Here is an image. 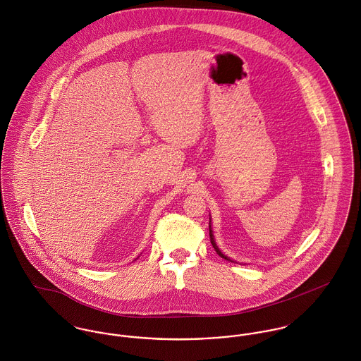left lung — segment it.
<instances>
[{"label": "left lung", "instance_id": "obj_1", "mask_svg": "<svg viewBox=\"0 0 361 361\" xmlns=\"http://www.w3.org/2000/svg\"><path fill=\"white\" fill-rule=\"evenodd\" d=\"M211 222V221H209ZM208 228H209V240H211V245H212V247L215 249V252H216V255L219 256V257L225 258V259H231V258L226 257L219 249H218V246H216V243H215V240H214V235H212V229H211V224L208 225Z\"/></svg>", "mask_w": 361, "mask_h": 361}]
</instances>
